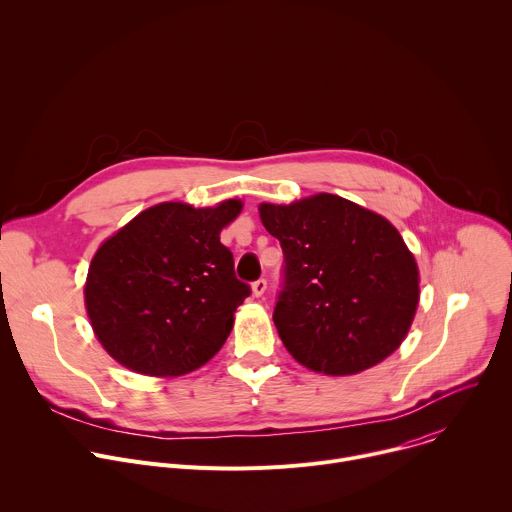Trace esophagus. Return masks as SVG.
I'll use <instances>...</instances> for the list:
<instances>
[{
	"label": "esophagus",
	"mask_w": 512,
	"mask_h": 512,
	"mask_svg": "<svg viewBox=\"0 0 512 512\" xmlns=\"http://www.w3.org/2000/svg\"><path fill=\"white\" fill-rule=\"evenodd\" d=\"M265 289H267V279H257V281H253V296L255 298H261L263 294H265Z\"/></svg>",
	"instance_id": "1"
}]
</instances>
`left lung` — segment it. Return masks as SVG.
I'll use <instances>...</instances> for the list:
<instances>
[{
    "mask_svg": "<svg viewBox=\"0 0 512 512\" xmlns=\"http://www.w3.org/2000/svg\"><path fill=\"white\" fill-rule=\"evenodd\" d=\"M283 251L273 322L289 354L324 375L371 369L407 336L419 271L399 231L334 194L261 204Z\"/></svg>",
    "mask_w": 512,
    "mask_h": 512,
    "instance_id": "obj_1",
    "label": "left lung"
}]
</instances>
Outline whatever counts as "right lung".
Here are the masks:
<instances>
[{"mask_svg": "<svg viewBox=\"0 0 512 512\" xmlns=\"http://www.w3.org/2000/svg\"><path fill=\"white\" fill-rule=\"evenodd\" d=\"M241 206V200L216 208L164 202L99 247L85 304L99 342L123 367L178 377L221 350L237 308L251 296L218 237Z\"/></svg>", "mask_w": 512, "mask_h": 512, "instance_id": "1", "label": "right lung"}]
</instances>
